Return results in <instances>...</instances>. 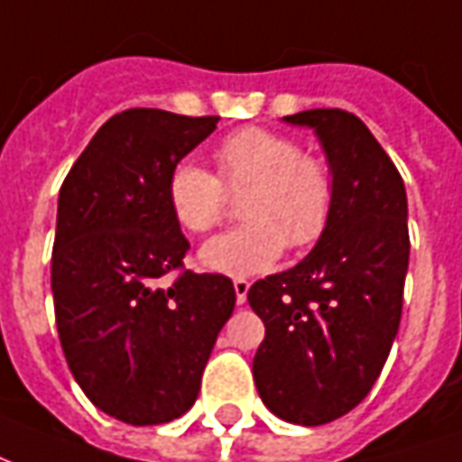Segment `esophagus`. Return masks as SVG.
<instances>
[{
	"label": "esophagus",
	"instance_id": "esophagus-1",
	"mask_svg": "<svg viewBox=\"0 0 462 462\" xmlns=\"http://www.w3.org/2000/svg\"><path fill=\"white\" fill-rule=\"evenodd\" d=\"M235 297H237V304H245L247 301V291H250V282L247 280H235Z\"/></svg>",
	"mask_w": 462,
	"mask_h": 462
}]
</instances>
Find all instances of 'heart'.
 <instances>
[{
  "label": "heart",
  "instance_id": "b5f03b06",
  "mask_svg": "<svg viewBox=\"0 0 462 462\" xmlns=\"http://www.w3.org/2000/svg\"><path fill=\"white\" fill-rule=\"evenodd\" d=\"M217 174L182 161L168 175V205L190 232H210L225 217L227 190L250 188L240 215L247 220L202 245L200 262L227 277H250L274 267L284 247L307 250L324 237L334 215V175L300 143L267 131L242 128L215 148Z\"/></svg>",
  "mask_w": 462,
  "mask_h": 462
}]
</instances>
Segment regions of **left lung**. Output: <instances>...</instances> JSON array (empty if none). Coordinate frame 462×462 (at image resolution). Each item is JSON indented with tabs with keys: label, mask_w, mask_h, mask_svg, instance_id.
Listing matches in <instances>:
<instances>
[{
	"label": "left lung",
	"mask_w": 462,
	"mask_h": 462,
	"mask_svg": "<svg viewBox=\"0 0 462 462\" xmlns=\"http://www.w3.org/2000/svg\"><path fill=\"white\" fill-rule=\"evenodd\" d=\"M282 121L317 133L337 200L314 250L247 291L264 321L252 374L274 416L324 426L366 398L396 339L411 252L406 188L354 114L314 108Z\"/></svg>",
	"instance_id": "8db88e82"
}]
</instances>
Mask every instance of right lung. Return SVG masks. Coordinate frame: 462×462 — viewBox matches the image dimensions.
I'll list each match as a JSON object with an SVG mask.
<instances>
[{"label": "right lung", "instance_id": "add662e5", "mask_svg": "<svg viewBox=\"0 0 462 462\" xmlns=\"http://www.w3.org/2000/svg\"><path fill=\"white\" fill-rule=\"evenodd\" d=\"M217 121L161 108L116 114L59 190L51 291L66 364L96 408L131 426L190 411L235 310L225 274L182 270L190 242L165 192L172 168Z\"/></svg>", "mask_w": 462, "mask_h": 462}]
</instances>
